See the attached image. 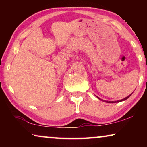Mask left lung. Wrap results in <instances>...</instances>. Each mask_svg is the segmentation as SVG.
Listing matches in <instances>:
<instances>
[{"label":"left lung","instance_id":"8db88e82","mask_svg":"<svg viewBox=\"0 0 147 147\" xmlns=\"http://www.w3.org/2000/svg\"><path fill=\"white\" fill-rule=\"evenodd\" d=\"M131 94H130V95L129 96H128L127 97H126V98H123V99H122V100H117V101H113V102H110V101H106L105 100V102H108V103H115V102H121V101H123V100H126V99L127 98H128L129 97H130V96H131ZM97 98H98V99H100V100H101V99L100 98H98V96H97ZM103 101H104V100H103Z\"/></svg>","mask_w":147,"mask_h":147}]
</instances>
